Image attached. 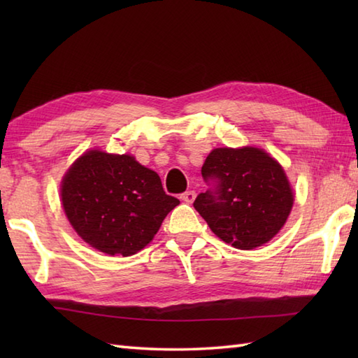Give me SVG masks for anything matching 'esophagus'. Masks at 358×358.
<instances>
[{"instance_id": "1", "label": "esophagus", "mask_w": 358, "mask_h": 358, "mask_svg": "<svg viewBox=\"0 0 358 358\" xmlns=\"http://www.w3.org/2000/svg\"><path fill=\"white\" fill-rule=\"evenodd\" d=\"M180 199H181V201L191 204V203L195 200V192H194V191H187V192H185V194H181Z\"/></svg>"}]
</instances>
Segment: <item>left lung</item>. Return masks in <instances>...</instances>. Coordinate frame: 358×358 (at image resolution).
Masks as SVG:
<instances>
[{
    "mask_svg": "<svg viewBox=\"0 0 358 358\" xmlns=\"http://www.w3.org/2000/svg\"><path fill=\"white\" fill-rule=\"evenodd\" d=\"M201 175L212 186L194 201L210 231L237 249H255L275 237L291 214L294 192L283 167L258 148H218Z\"/></svg>",
    "mask_w": 358,
    "mask_h": 358,
    "instance_id": "left-lung-1",
    "label": "left lung"
}]
</instances>
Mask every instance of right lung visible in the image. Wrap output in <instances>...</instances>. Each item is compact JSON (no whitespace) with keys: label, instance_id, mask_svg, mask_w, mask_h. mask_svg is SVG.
Returning <instances> with one entry per match:
<instances>
[{"label":"right lung","instance_id":"right-lung-1","mask_svg":"<svg viewBox=\"0 0 358 358\" xmlns=\"http://www.w3.org/2000/svg\"><path fill=\"white\" fill-rule=\"evenodd\" d=\"M62 201L72 227L87 245L108 255L129 257L152 241L163 220L180 204L158 173L131 155L89 150L62 181Z\"/></svg>","mask_w":358,"mask_h":358}]
</instances>
